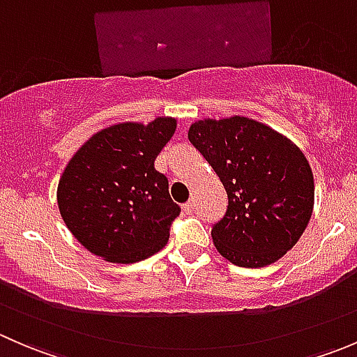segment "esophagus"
I'll list each match as a JSON object with an SVG mask.
<instances>
[{
  "instance_id": "34e87169",
  "label": "esophagus",
  "mask_w": 357,
  "mask_h": 357,
  "mask_svg": "<svg viewBox=\"0 0 357 357\" xmlns=\"http://www.w3.org/2000/svg\"><path fill=\"white\" fill-rule=\"evenodd\" d=\"M193 208H195V200H190V202H186L185 205H183V211H185L186 214H192Z\"/></svg>"
}]
</instances>
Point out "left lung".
<instances>
[{"instance_id":"left-lung-1","label":"left lung","mask_w":357,"mask_h":357,"mask_svg":"<svg viewBox=\"0 0 357 357\" xmlns=\"http://www.w3.org/2000/svg\"><path fill=\"white\" fill-rule=\"evenodd\" d=\"M188 139L211 164L228 195L212 240L222 257L262 268L287 254L304 233L314 205V178L297 145L247 117L190 126Z\"/></svg>"}]
</instances>
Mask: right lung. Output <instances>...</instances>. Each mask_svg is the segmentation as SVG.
Masks as SVG:
<instances>
[{
  "label": "right lung",
  "mask_w": 357,
  "mask_h": 357,
  "mask_svg": "<svg viewBox=\"0 0 357 357\" xmlns=\"http://www.w3.org/2000/svg\"><path fill=\"white\" fill-rule=\"evenodd\" d=\"M176 131L172 117L115 124L70 158L56 200L72 235L109 262H138L160 250L181 208L155 158Z\"/></svg>",
  "instance_id": "add662e5"
}]
</instances>
